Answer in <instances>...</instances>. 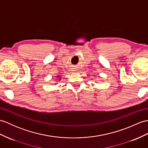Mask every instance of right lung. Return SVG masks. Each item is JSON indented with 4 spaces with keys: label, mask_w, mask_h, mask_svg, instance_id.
<instances>
[{
    "label": "right lung",
    "mask_w": 148,
    "mask_h": 148,
    "mask_svg": "<svg viewBox=\"0 0 148 148\" xmlns=\"http://www.w3.org/2000/svg\"><path fill=\"white\" fill-rule=\"evenodd\" d=\"M57 77H59V75H57ZM60 79H59V81H60Z\"/></svg>",
    "instance_id": "right-lung-1"
}]
</instances>
